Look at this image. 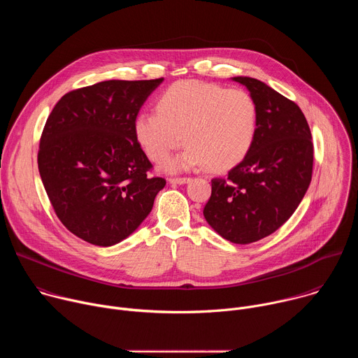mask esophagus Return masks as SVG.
<instances>
[{
  "mask_svg": "<svg viewBox=\"0 0 358 358\" xmlns=\"http://www.w3.org/2000/svg\"><path fill=\"white\" fill-rule=\"evenodd\" d=\"M189 180L191 178H188V177H178V178H169V182L170 184H180V185H182V184H187Z\"/></svg>",
  "mask_w": 358,
  "mask_h": 358,
  "instance_id": "obj_1",
  "label": "esophagus"
}]
</instances>
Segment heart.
Segmentation results:
<instances>
[{
    "instance_id": "1",
    "label": "heart",
    "mask_w": 358,
    "mask_h": 358,
    "mask_svg": "<svg viewBox=\"0 0 358 358\" xmlns=\"http://www.w3.org/2000/svg\"><path fill=\"white\" fill-rule=\"evenodd\" d=\"M134 134L156 163L164 162L182 140L188 143L181 155L164 164L170 173L206 164L215 171L228 170L245 159L253 144L257 105L239 87L181 80L160 96L157 112L137 116Z\"/></svg>"
}]
</instances>
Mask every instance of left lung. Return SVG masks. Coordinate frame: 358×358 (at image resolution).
Here are the masks:
<instances>
[{"instance_id": "left-lung-1", "label": "left lung", "mask_w": 358, "mask_h": 358, "mask_svg": "<svg viewBox=\"0 0 358 358\" xmlns=\"http://www.w3.org/2000/svg\"><path fill=\"white\" fill-rule=\"evenodd\" d=\"M231 79L257 105V134L228 177L211 180L203 217L224 239L246 245L273 234L299 207L312 181L313 143L294 101L258 79Z\"/></svg>"}]
</instances>
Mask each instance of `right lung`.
Here are the masks:
<instances>
[{"label": "right lung", "mask_w": 358, "mask_h": 358, "mask_svg": "<svg viewBox=\"0 0 358 358\" xmlns=\"http://www.w3.org/2000/svg\"><path fill=\"white\" fill-rule=\"evenodd\" d=\"M105 80L72 90L50 112L39 143L38 169L61 222L78 238L112 246L150 214L166 180L151 169L134 122L163 83Z\"/></svg>", "instance_id": "obj_1"}]
</instances>
